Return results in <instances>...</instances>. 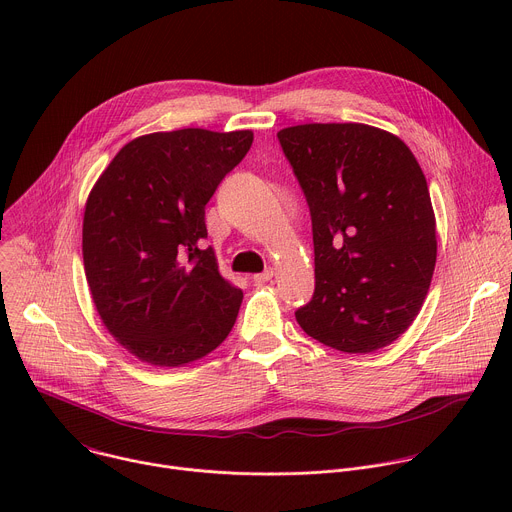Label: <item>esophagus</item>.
<instances>
[{
	"label": "esophagus",
	"mask_w": 512,
	"mask_h": 512,
	"mask_svg": "<svg viewBox=\"0 0 512 512\" xmlns=\"http://www.w3.org/2000/svg\"><path fill=\"white\" fill-rule=\"evenodd\" d=\"M271 277H273V269H265L263 273H255V275H253V281L261 285V283H267Z\"/></svg>",
	"instance_id": "1"
}]
</instances>
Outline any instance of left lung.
Here are the masks:
<instances>
[{"label":"left lung","instance_id":"obj_1","mask_svg":"<svg viewBox=\"0 0 512 512\" xmlns=\"http://www.w3.org/2000/svg\"><path fill=\"white\" fill-rule=\"evenodd\" d=\"M277 137L312 214L316 291L298 324L348 354L389 346L419 314L437 257L415 156L364 123H306Z\"/></svg>","mask_w":512,"mask_h":512}]
</instances>
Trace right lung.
Segmentation results:
<instances>
[{
  "mask_svg": "<svg viewBox=\"0 0 512 512\" xmlns=\"http://www.w3.org/2000/svg\"><path fill=\"white\" fill-rule=\"evenodd\" d=\"M253 131L200 127L131 139L95 182L83 261L113 338L152 367H184L235 326L243 291L218 271L204 206L245 158Z\"/></svg>",
  "mask_w": 512,
  "mask_h": 512,
  "instance_id": "right-lung-1",
  "label": "right lung"
}]
</instances>
